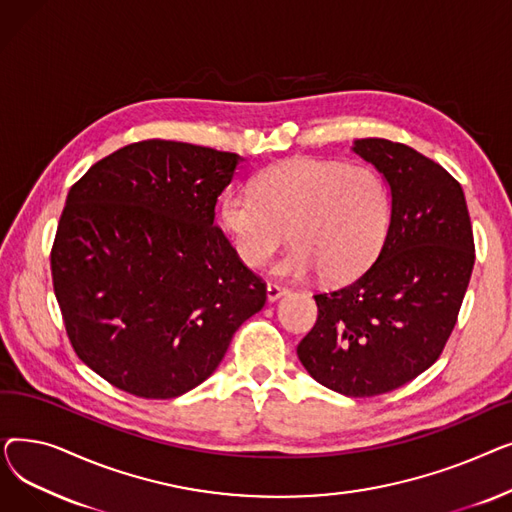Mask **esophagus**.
<instances>
[{
    "label": "esophagus",
    "instance_id": "obj_1",
    "mask_svg": "<svg viewBox=\"0 0 512 512\" xmlns=\"http://www.w3.org/2000/svg\"><path fill=\"white\" fill-rule=\"evenodd\" d=\"M286 292H288L286 286H280V284H276V282H267V301H270V303H274V301H278L280 297H284Z\"/></svg>",
    "mask_w": 512,
    "mask_h": 512
}]
</instances>
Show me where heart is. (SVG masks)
Listing matches in <instances>:
<instances>
[{"mask_svg": "<svg viewBox=\"0 0 512 512\" xmlns=\"http://www.w3.org/2000/svg\"><path fill=\"white\" fill-rule=\"evenodd\" d=\"M238 259L261 267L290 234L294 247L274 267L284 278L321 274L342 284L380 255L392 218L382 174L336 159L294 157L263 170L255 191L234 188L220 205Z\"/></svg>", "mask_w": 512, "mask_h": 512, "instance_id": "heart-1", "label": "heart"}]
</instances>
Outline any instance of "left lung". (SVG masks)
I'll return each mask as SVG.
<instances>
[{"label":"left lung","mask_w":512,"mask_h":512,"mask_svg":"<svg viewBox=\"0 0 512 512\" xmlns=\"http://www.w3.org/2000/svg\"><path fill=\"white\" fill-rule=\"evenodd\" d=\"M353 151L390 186V230L355 282L315 294L317 321L297 355L321 386L363 398L436 363L469 286L475 245L463 188L440 164L386 139H357Z\"/></svg>","instance_id":"left-lung-1"}]
</instances>
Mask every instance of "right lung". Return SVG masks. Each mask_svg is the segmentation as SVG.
I'll return each instance as SVG.
<instances>
[{
    "label": "right lung",
    "instance_id": "obj_1",
    "mask_svg": "<svg viewBox=\"0 0 512 512\" xmlns=\"http://www.w3.org/2000/svg\"><path fill=\"white\" fill-rule=\"evenodd\" d=\"M242 157L141 141L103 157L66 197L51 278L78 359L141 398L205 382L265 282L213 224Z\"/></svg>",
    "mask_w": 512,
    "mask_h": 512
}]
</instances>
